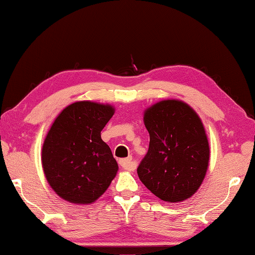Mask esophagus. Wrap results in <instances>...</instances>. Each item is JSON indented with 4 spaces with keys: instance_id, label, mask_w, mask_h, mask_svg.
Here are the masks:
<instances>
[{
    "instance_id": "1",
    "label": "esophagus",
    "mask_w": 255,
    "mask_h": 255,
    "mask_svg": "<svg viewBox=\"0 0 255 255\" xmlns=\"http://www.w3.org/2000/svg\"><path fill=\"white\" fill-rule=\"evenodd\" d=\"M119 163H120L121 167H122L123 169H125V170L132 171V170H134V169H135V164H134V162L132 161L131 158L121 159L120 161H119Z\"/></svg>"
}]
</instances>
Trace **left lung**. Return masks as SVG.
<instances>
[{"instance_id": "1", "label": "left lung", "mask_w": 255, "mask_h": 255, "mask_svg": "<svg viewBox=\"0 0 255 255\" xmlns=\"http://www.w3.org/2000/svg\"><path fill=\"white\" fill-rule=\"evenodd\" d=\"M149 150L137 167L146 188L163 202L180 203L199 189L209 163V143L202 120L179 100H164L144 111Z\"/></svg>"}]
</instances>
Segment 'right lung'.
I'll use <instances>...</instances> for the list:
<instances>
[{
  "label": "right lung",
  "mask_w": 255,
  "mask_h": 255,
  "mask_svg": "<svg viewBox=\"0 0 255 255\" xmlns=\"http://www.w3.org/2000/svg\"><path fill=\"white\" fill-rule=\"evenodd\" d=\"M110 104L75 102L62 110L43 141L41 162L49 186L73 204H92L119 170L101 131L114 115Z\"/></svg>",
  "instance_id": "1"
}]
</instances>
